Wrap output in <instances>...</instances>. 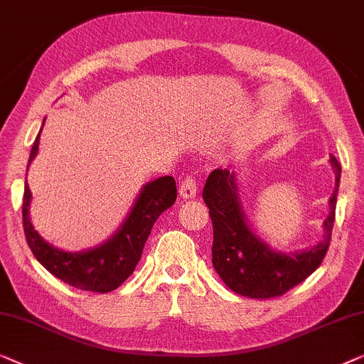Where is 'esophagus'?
<instances>
[{
  "instance_id": "esophagus-1",
  "label": "esophagus",
  "mask_w": 364,
  "mask_h": 364,
  "mask_svg": "<svg viewBox=\"0 0 364 364\" xmlns=\"http://www.w3.org/2000/svg\"><path fill=\"white\" fill-rule=\"evenodd\" d=\"M198 193V183L194 181L193 176H186L180 183V196L184 199H193Z\"/></svg>"
}]
</instances>
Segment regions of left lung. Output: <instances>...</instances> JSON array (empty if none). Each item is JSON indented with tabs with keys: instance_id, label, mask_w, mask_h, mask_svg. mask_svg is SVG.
<instances>
[{
	"instance_id": "obj_1",
	"label": "left lung",
	"mask_w": 364,
	"mask_h": 364,
	"mask_svg": "<svg viewBox=\"0 0 364 364\" xmlns=\"http://www.w3.org/2000/svg\"><path fill=\"white\" fill-rule=\"evenodd\" d=\"M335 189L328 199L330 213L323 221V237L300 252L275 250L252 231L245 218L235 173L214 170L208 176L203 199L213 221V265L229 289L250 299L284 295L315 272L328 250L335 223L341 166L330 156Z\"/></svg>"
}]
</instances>
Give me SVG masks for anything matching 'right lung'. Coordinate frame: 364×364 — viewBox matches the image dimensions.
Returning <instances> with one entry per match:
<instances>
[{"label":"right lung","instance_id":"add662e5","mask_svg":"<svg viewBox=\"0 0 364 364\" xmlns=\"http://www.w3.org/2000/svg\"><path fill=\"white\" fill-rule=\"evenodd\" d=\"M39 136L41 130L31 148L28 168L38 155ZM31 199L33 194L26 181L23 196V226L34 257L63 282L80 290L107 294L124 284L135 270L153 224L176 201V183L173 176H161L143 184L120 228L105 242L77 252L54 247L41 237L31 223Z\"/></svg>","mask_w":364,"mask_h":364}]
</instances>
